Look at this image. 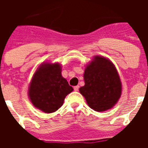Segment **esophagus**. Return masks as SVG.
<instances>
[{
    "instance_id": "34e87169",
    "label": "esophagus",
    "mask_w": 148,
    "mask_h": 148,
    "mask_svg": "<svg viewBox=\"0 0 148 148\" xmlns=\"http://www.w3.org/2000/svg\"><path fill=\"white\" fill-rule=\"evenodd\" d=\"M79 88H80V87H79L78 85L74 86V90H75V91H77V90H79Z\"/></svg>"
}]
</instances>
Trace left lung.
<instances>
[{
  "instance_id": "8db88e82",
  "label": "left lung",
  "mask_w": 148,
  "mask_h": 148,
  "mask_svg": "<svg viewBox=\"0 0 148 148\" xmlns=\"http://www.w3.org/2000/svg\"><path fill=\"white\" fill-rule=\"evenodd\" d=\"M84 86L79 90L90 108L104 111L117 103L121 95V82L114 65L107 58L96 56L85 68Z\"/></svg>"
}]
</instances>
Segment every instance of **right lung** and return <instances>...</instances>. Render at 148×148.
Here are the masks:
<instances>
[{
	"label": "right lung",
	"mask_w": 148,
	"mask_h": 148,
	"mask_svg": "<svg viewBox=\"0 0 148 148\" xmlns=\"http://www.w3.org/2000/svg\"><path fill=\"white\" fill-rule=\"evenodd\" d=\"M73 90L61 76L59 64L45 63L34 74L28 95L34 107L45 113H52L62 106L65 97Z\"/></svg>",
	"instance_id": "add662e5"
}]
</instances>
